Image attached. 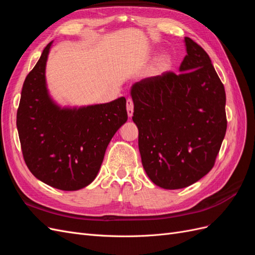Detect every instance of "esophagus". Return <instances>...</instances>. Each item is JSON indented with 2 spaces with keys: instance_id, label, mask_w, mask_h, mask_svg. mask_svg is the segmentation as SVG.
Here are the masks:
<instances>
[{
  "instance_id": "1",
  "label": "esophagus",
  "mask_w": 255,
  "mask_h": 255,
  "mask_svg": "<svg viewBox=\"0 0 255 255\" xmlns=\"http://www.w3.org/2000/svg\"><path fill=\"white\" fill-rule=\"evenodd\" d=\"M127 110H128V117H132L134 113V103H133V100L129 98L127 100Z\"/></svg>"
}]
</instances>
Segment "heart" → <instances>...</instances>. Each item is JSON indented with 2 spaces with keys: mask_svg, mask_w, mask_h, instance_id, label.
<instances>
[{
  "mask_svg": "<svg viewBox=\"0 0 255 255\" xmlns=\"http://www.w3.org/2000/svg\"><path fill=\"white\" fill-rule=\"evenodd\" d=\"M168 64H169V58L168 57H163L160 59V66L161 67H166V66H168Z\"/></svg>",
  "mask_w": 255,
  "mask_h": 255,
  "instance_id": "b5f03b06",
  "label": "heart"
}]
</instances>
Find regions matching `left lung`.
<instances>
[{
    "instance_id": "1",
    "label": "left lung",
    "mask_w": 255,
    "mask_h": 255,
    "mask_svg": "<svg viewBox=\"0 0 255 255\" xmlns=\"http://www.w3.org/2000/svg\"><path fill=\"white\" fill-rule=\"evenodd\" d=\"M187 54L172 71L133 85V121L145 173L180 189L212 170L227 132L226 91L208 54L185 37Z\"/></svg>"
}]
</instances>
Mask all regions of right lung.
Segmentation results:
<instances>
[{"mask_svg":"<svg viewBox=\"0 0 255 255\" xmlns=\"http://www.w3.org/2000/svg\"><path fill=\"white\" fill-rule=\"evenodd\" d=\"M52 42L25 78L17 111L21 150L29 171L60 190L87 186L100 170L107 145L128 120L127 100L79 110H60L45 87Z\"/></svg>","mask_w":255,"mask_h":255,"instance_id":"right-lung-1","label":"right lung"}]
</instances>
